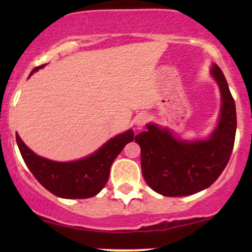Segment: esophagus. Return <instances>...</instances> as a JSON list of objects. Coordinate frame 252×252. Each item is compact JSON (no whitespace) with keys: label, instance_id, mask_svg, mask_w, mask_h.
Segmentation results:
<instances>
[{"label":"esophagus","instance_id":"obj_1","mask_svg":"<svg viewBox=\"0 0 252 252\" xmlns=\"http://www.w3.org/2000/svg\"><path fill=\"white\" fill-rule=\"evenodd\" d=\"M148 119H149V116H148L147 113H140V115H137L136 117L135 124L137 126H143L144 124L148 122Z\"/></svg>","mask_w":252,"mask_h":252}]
</instances>
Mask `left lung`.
Segmentation results:
<instances>
[{
	"instance_id": "obj_1",
	"label": "left lung",
	"mask_w": 252,
	"mask_h": 252,
	"mask_svg": "<svg viewBox=\"0 0 252 252\" xmlns=\"http://www.w3.org/2000/svg\"><path fill=\"white\" fill-rule=\"evenodd\" d=\"M211 74L221 93V111L208 140L181 141L154 124L135 136L143 178L158 194L174 197L201 191L219 178L228 163L236 133L235 102L217 64L212 65Z\"/></svg>"
}]
</instances>
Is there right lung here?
I'll return each instance as SVG.
<instances>
[{
	"label": "right lung",
	"instance_id": "obj_1",
	"mask_svg": "<svg viewBox=\"0 0 252 252\" xmlns=\"http://www.w3.org/2000/svg\"><path fill=\"white\" fill-rule=\"evenodd\" d=\"M43 66L33 68L30 75ZM16 140L29 170L47 190L62 198H89L98 194L106 185L113 160L124 147L134 140V132L129 129L119 134L91 156L68 163L37 156L27 148L18 134Z\"/></svg>",
	"mask_w": 252,
	"mask_h": 252
}]
</instances>
